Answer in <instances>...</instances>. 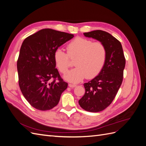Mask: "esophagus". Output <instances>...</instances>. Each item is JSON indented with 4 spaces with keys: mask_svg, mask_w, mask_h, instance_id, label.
I'll return each instance as SVG.
<instances>
[{
    "mask_svg": "<svg viewBox=\"0 0 146 146\" xmlns=\"http://www.w3.org/2000/svg\"><path fill=\"white\" fill-rule=\"evenodd\" d=\"M68 86L70 88H74V87L76 86V85H75V84H70V83H69V85H68Z\"/></svg>",
    "mask_w": 146,
    "mask_h": 146,
    "instance_id": "obj_1",
    "label": "esophagus"
}]
</instances>
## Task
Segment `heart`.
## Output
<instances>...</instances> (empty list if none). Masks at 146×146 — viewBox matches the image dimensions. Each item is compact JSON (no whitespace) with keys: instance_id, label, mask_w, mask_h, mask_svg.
Segmentation results:
<instances>
[{"instance_id":"1","label":"heart","mask_w":146,"mask_h":146,"mask_svg":"<svg viewBox=\"0 0 146 146\" xmlns=\"http://www.w3.org/2000/svg\"><path fill=\"white\" fill-rule=\"evenodd\" d=\"M68 54L61 48L54 53L55 64L61 73H66L70 66L69 56L76 58L75 69L64 76L66 80L78 83L84 78H92L100 72L105 64L107 50L100 42L92 41L81 37L76 38L67 46Z\"/></svg>"}]
</instances>
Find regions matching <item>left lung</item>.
I'll list each match as a JSON object with an SVG mask.
<instances>
[{
  "mask_svg": "<svg viewBox=\"0 0 146 146\" xmlns=\"http://www.w3.org/2000/svg\"><path fill=\"white\" fill-rule=\"evenodd\" d=\"M83 35L102 42L107 50L102 69L93 79L84 83L85 93L78 100L86 111L99 112L108 107L115 98L122 82L125 59L121 43L111 34L97 30Z\"/></svg>",
  "mask_w": 146,
  "mask_h": 146,
  "instance_id": "1",
  "label": "left lung"
}]
</instances>
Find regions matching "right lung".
I'll list each match as a JSON object with an SVG mask.
<instances>
[{
    "instance_id": "right-lung-1",
    "label": "right lung",
    "mask_w": 146,
    "mask_h": 146,
    "mask_svg": "<svg viewBox=\"0 0 146 146\" xmlns=\"http://www.w3.org/2000/svg\"><path fill=\"white\" fill-rule=\"evenodd\" d=\"M74 36L44 29L25 38L22 44L17 62L19 85L25 99L35 108L42 111L53 108L67 88L68 83L55 68L54 53Z\"/></svg>"
}]
</instances>
